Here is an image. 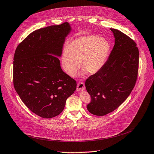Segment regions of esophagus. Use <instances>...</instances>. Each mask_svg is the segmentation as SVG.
Segmentation results:
<instances>
[{"label":"esophagus","mask_w":154,"mask_h":154,"mask_svg":"<svg viewBox=\"0 0 154 154\" xmlns=\"http://www.w3.org/2000/svg\"><path fill=\"white\" fill-rule=\"evenodd\" d=\"M85 83L82 82H79V83L77 85V91H84L85 90Z\"/></svg>","instance_id":"obj_1"}]
</instances>
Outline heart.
<instances>
[{"label":"heart","instance_id":"b5f03b06","mask_svg":"<svg viewBox=\"0 0 154 154\" xmlns=\"http://www.w3.org/2000/svg\"><path fill=\"white\" fill-rule=\"evenodd\" d=\"M111 51L107 40L96 36H85L71 42L62 55V66L65 73L73 76L79 67L85 72L96 74L107 62Z\"/></svg>","mask_w":154,"mask_h":154}]
</instances>
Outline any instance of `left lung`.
I'll return each mask as SVG.
<instances>
[{
    "instance_id": "left-lung-1",
    "label": "left lung",
    "mask_w": 154,
    "mask_h": 154,
    "mask_svg": "<svg viewBox=\"0 0 154 154\" xmlns=\"http://www.w3.org/2000/svg\"><path fill=\"white\" fill-rule=\"evenodd\" d=\"M115 45L103 67L90 76L85 86L91 96L87 109L103 116L115 109L128 98L137 78L139 50L136 43L122 31L110 28Z\"/></svg>"
}]
</instances>
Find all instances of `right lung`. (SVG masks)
<instances>
[{
	"label": "right lung",
	"instance_id": "1",
	"mask_svg": "<svg viewBox=\"0 0 154 154\" xmlns=\"http://www.w3.org/2000/svg\"><path fill=\"white\" fill-rule=\"evenodd\" d=\"M71 31L67 22L30 33L17 47L14 57V86L34 113L51 118L64 109L76 89V81L63 72L58 57Z\"/></svg>",
	"mask_w": 154,
	"mask_h": 154
}]
</instances>
